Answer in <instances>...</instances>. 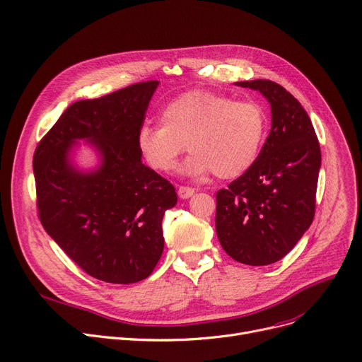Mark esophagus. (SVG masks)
I'll list each match as a JSON object with an SVG mask.
<instances>
[{"label":"esophagus","instance_id":"1","mask_svg":"<svg viewBox=\"0 0 362 362\" xmlns=\"http://www.w3.org/2000/svg\"><path fill=\"white\" fill-rule=\"evenodd\" d=\"M193 194H194V188L185 187V185L178 187V196H180L181 199H189Z\"/></svg>","mask_w":362,"mask_h":362}]
</instances>
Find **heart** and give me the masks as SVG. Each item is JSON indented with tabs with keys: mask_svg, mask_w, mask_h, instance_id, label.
<instances>
[{
	"mask_svg": "<svg viewBox=\"0 0 362 362\" xmlns=\"http://www.w3.org/2000/svg\"><path fill=\"white\" fill-rule=\"evenodd\" d=\"M160 125L144 124L137 148L156 173H171L181 155L193 153L184 173L221 180L244 175L256 163L267 134V115L257 100L238 99L204 89L185 92L168 102Z\"/></svg>",
	"mask_w": 362,
	"mask_h": 362,
	"instance_id": "heart-1",
	"label": "heart"
}]
</instances>
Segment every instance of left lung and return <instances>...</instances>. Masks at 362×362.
Instances as JSON below:
<instances>
[{
    "label": "left lung",
    "instance_id": "1",
    "mask_svg": "<svg viewBox=\"0 0 362 362\" xmlns=\"http://www.w3.org/2000/svg\"><path fill=\"white\" fill-rule=\"evenodd\" d=\"M235 84L269 100L272 129L250 171L216 193V233L233 260L266 266L284 259L314 219L322 152L308 114L281 84Z\"/></svg>",
    "mask_w": 362,
    "mask_h": 362
}]
</instances>
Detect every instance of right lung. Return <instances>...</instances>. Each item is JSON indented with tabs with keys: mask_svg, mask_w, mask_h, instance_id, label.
<instances>
[{
	"mask_svg": "<svg viewBox=\"0 0 362 362\" xmlns=\"http://www.w3.org/2000/svg\"><path fill=\"white\" fill-rule=\"evenodd\" d=\"M159 81H143L64 111L33 156L42 226L92 278L136 284L163 251L162 219L177 204L174 185L141 162L137 134ZM77 139L93 143L101 165L84 173L71 162Z\"/></svg>",
	"mask_w": 362,
	"mask_h": 362,
	"instance_id": "obj_1",
	"label": "right lung"
}]
</instances>
